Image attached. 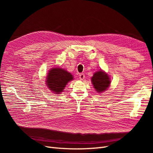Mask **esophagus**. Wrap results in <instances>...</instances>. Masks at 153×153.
<instances>
[{
    "label": "esophagus",
    "instance_id": "34e87169",
    "mask_svg": "<svg viewBox=\"0 0 153 153\" xmlns=\"http://www.w3.org/2000/svg\"><path fill=\"white\" fill-rule=\"evenodd\" d=\"M79 78H80V80H84V78H85V75L84 73H81V74H80V75H79Z\"/></svg>",
    "mask_w": 153,
    "mask_h": 153
}]
</instances>
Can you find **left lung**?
Segmentation results:
<instances>
[{
	"label": "left lung",
	"instance_id": "obj_1",
	"mask_svg": "<svg viewBox=\"0 0 153 153\" xmlns=\"http://www.w3.org/2000/svg\"><path fill=\"white\" fill-rule=\"evenodd\" d=\"M94 88L97 92H102L108 89L110 84V78L107 74L103 71L96 72L91 78Z\"/></svg>",
	"mask_w": 153,
	"mask_h": 153
}]
</instances>
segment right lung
Returning a JSON list of instances; mask_svg holds the SVG:
<instances>
[{
  "label": "right lung",
  "instance_id": "right-lung-1",
  "mask_svg": "<svg viewBox=\"0 0 153 153\" xmlns=\"http://www.w3.org/2000/svg\"><path fill=\"white\" fill-rule=\"evenodd\" d=\"M47 75V85L55 94L61 93L68 83L73 79L71 73L59 68L50 69Z\"/></svg>",
  "mask_w": 153,
  "mask_h": 153
}]
</instances>
